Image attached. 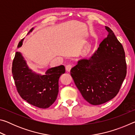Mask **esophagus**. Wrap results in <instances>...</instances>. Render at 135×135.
Returning <instances> with one entry per match:
<instances>
[{
  "label": "esophagus",
  "instance_id": "34e87169",
  "mask_svg": "<svg viewBox=\"0 0 135 135\" xmlns=\"http://www.w3.org/2000/svg\"><path fill=\"white\" fill-rule=\"evenodd\" d=\"M72 67H73V65H72L68 64V65H67L65 67V70H66V71H67L70 72V70H71Z\"/></svg>",
  "mask_w": 135,
  "mask_h": 135
}]
</instances>
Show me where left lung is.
Wrapping results in <instances>:
<instances>
[{
  "label": "left lung",
  "mask_w": 135,
  "mask_h": 135,
  "mask_svg": "<svg viewBox=\"0 0 135 135\" xmlns=\"http://www.w3.org/2000/svg\"><path fill=\"white\" fill-rule=\"evenodd\" d=\"M108 35L89 59H83L71 70L77 88L89 103L98 105L117 95L126 76L125 52L113 31Z\"/></svg>",
  "instance_id": "1"
}]
</instances>
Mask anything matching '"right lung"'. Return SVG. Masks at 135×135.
I'll use <instances>...</instances> for the list:
<instances>
[{"instance_id": "right-lung-1", "label": "right lung", "mask_w": 135, "mask_h": 135, "mask_svg": "<svg viewBox=\"0 0 135 135\" xmlns=\"http://www.w3.org/2000/svg\"><path fill=\"white\" fill-rule=\"evenodd\" d=\"M23 40L19 42L18 47L21 46ZM65 71L64 66L60 65L49 68L43 76L35 74L19 52L15 53L12 62L13 78L20 97L40 108H48L55 101L59 92V79Z\"/></svg>"}]
</instances>
